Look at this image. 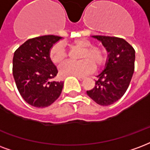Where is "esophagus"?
Here are the masks:
<instances>
[{
  "label": "esophagus",
  "mask_w": 150,
  "mask_h": 150,
  "mask_svg": "<svg viewBox=\"0 0 150 150\" xmlns=\"http://www.w3.org/2000/svg\"><path fill=\"white\" fill-rule=\"evenodd\" d=\"M76 78L78 79L79 80H80V81H83V80H84V79H86V77H79V76H77Z\"/></svg>",
  "instance_id": "34e87169"
}]
</instances>
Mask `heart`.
Here are the masks:
<instances>
[{
	"label": "heart",
	"mask_w": 150,
	"mask_h": 150,
	"mask_svg": "<svg viewBox=\"0 0 150 150\" xmlns=\"http://www.w3.org/2000/svg\"><path fill=\"white\" fill-rule=\"evenodd\" d=\"M69 46L82 50L79 55V60L81 62L77 64L67 62L62 64L59 68L61 77H81L89 75L94 71V65L96 68H99L106 62V52L100 47L91 46V43L87 40L79 39L69 44ZM49 58L55 64H61L66 59V50L60 43L54 44L50 49Z\"/></svg>",
	"instance_id": "1"
}]
</instances>
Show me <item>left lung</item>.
I'll return each instance as SVG.
<instances>
[{"instance_id":"1","label":"left lung","mask_w":150,"mask_h":150,"mask_svg":"<svg viewBox=\"0 0 150 150\" xmlns=\"http://www.w3.org/2000/svg\"><path fill=\"white\" fill-rule=\"evenodd\" d=\"M107 51L105 68L97 75L95 86L86 94L101 106L111 105L122 97L129 87L134 71L135 51L124 39L92 35Z\"/></svg>"}]
</instances>
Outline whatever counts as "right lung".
Masks as SVG:
<instances>
[{
  "label": "right lung",
  "instance_id": "add662e5",
  "mask_svg": "<svg viewBox=\"0 0 150 150\" xmlns=\"http://www.w3.org/2000/svg\"><path fill=\"white\" fill-rule=\"evenodd\" d=\"M60 36L43 35L29 39L14 52L13 74L20 94L31 106L43 108L60 95L64 82H55L58 70L49 58L53 45Z\"/></svg>",
  "mask_w": 150,
  "mask_h": 150
}]
</instances>
